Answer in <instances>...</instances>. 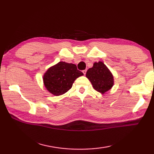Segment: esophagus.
<instances>
[{"label": "esophagus", "instance_id": "34e87169", "mask_svg": "<svg viewBox=\"0 0 154 154\" xmlns=\"http://www.w3.org/2000/svg\"><path fill=\"white\" fill-rule=\"evenodd\" d=\"M83 74H84V75H85V74H86V73H87V69H85V70H83Z\"/></svg>", "mask_w": 154, "mask_h": 154}]
</instances>
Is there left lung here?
<instances>
[{"label": "left lung", "instance_id": "1", "mask_svg": "<svg viewBox=\"0 0 154 154\" xmlns=\"http://www.w3.org/2000/svg\"><path fill=\"white\" fill-rule=\"evenodd\" d=\"M86 77L97 91L104 93L110 89L114 84L112 73L102 61L95 62L92 68L87 70Z\"/></svg>", "mask_w": 154, "mask_h": 154}]
</instances>
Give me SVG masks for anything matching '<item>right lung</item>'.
Returning a JSON list of instances; mask_svg holds the SVG:
<instances>
[{
	"mask_svg": "<svg viewBox=\"0 0 154 154\" xmlns=\"http://www.w3.org/2000/svg\"><path fill=\"white\" fill-rule=\"evenodd\" d=\"M83 75L75 64L60 61L45 72L44 85L49 92L59 96L69 90L75 80Z\"/></svg>",
	"mask_w": 154,
	"mask_h": 154,
	"instance_id": "obj_1",
	"label": "right lung"
}]
</instances>
